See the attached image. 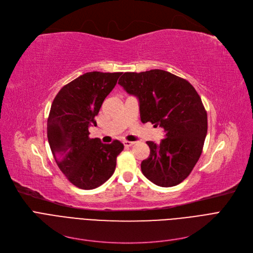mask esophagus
Returning <instances> with one entry per match:
<instances>
[{
	"mask_svg": "<svg viewBox=\"0 0 253 253\" xmlns=\"http://www.w3.org/2000/svg\"><path fill=\"white\" fill-rule=\"evenodd\" d=\"M123 144H124V147H126V148H130V147H132V145L134 144V142H132V141H127V140H125V141H123Z\"/></svg>",
	"mask_w": 253,
	"mask_h": 253,
	"instance_id": "34e87169",
	"label": "esophagus"
}]
</instances>
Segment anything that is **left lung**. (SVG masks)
Here are the masks:
<instances>
[{"mask_svg":"<svg viewBox=\"0 0 253 253\" xmlns=\"http://www.w3.org/2000/svg\"><path fill=\"white\" fill-rule=\"evenodd\" d=\"M119 84L139 101L140 120L164 129L141 162L143 175L169 188L187 178L200 158L207 134V113L196 89L187 80L163 70L124 73Z\"/></svg>","mask_w":253,"mask_h":253,"instance_id":"1","label":"left lung"}]
</instances>
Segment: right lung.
I'll return each instance as SVG.
<instances>
[{
  "label": "right lung",
  "mask_w": 253,
  "mask_h": 253,
  "mask_svg": "<svg viewBox=\"0 0 253 253\" xmlns=\"http://www.w3.org/2000/svg\"><path fill=\"white\" fill-rule=\"evenodd\" d=\"M122 73L90 72L63 86L52 102L47 136L55 161L79 189H95L115 172L123 143L105 144L89 137V127L96 126L100 106Z\"/></svg>",
  "instance_id": "obj_1"
}]
</instances>
